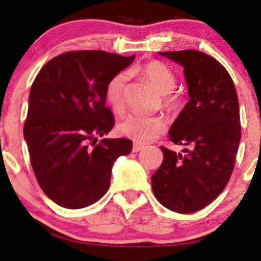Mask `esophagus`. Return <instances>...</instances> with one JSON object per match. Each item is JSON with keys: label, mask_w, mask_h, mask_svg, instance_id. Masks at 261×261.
Returning a JSON list of instances; mask_svg holds the SVG:
<instances>
[{"label": "esophagus", "mask_w": 261, "mask_h": 261, "mask_svg": "<svg viewBox=\"0 0 261 261\" xmlns=\"http://www.w3.org/2000/svg\"><path fill=\"white\" fill-rule=\"evenodd\" d=\"M141 149H144V146H140V145H134L133 146V149H132V152L133 153H137L139 151H141Z\"/></svg>", "instance_id": "1"}]
</instances>
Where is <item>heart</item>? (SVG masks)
<instances>
[{
  "label": "heart",
  "instance_id": "heart-1",
  "mask_svg": "<svg viewBox=\"0 0 261 261\" xmlns=\"http://www.w3.org/2000/svg\"><path fill=\"white\" fill-rule=\"evenodd\" d=\"M128 74L139 76L147 81L159 94L166 95L167 105L173 106L177 103V96L167 95L176 87V74L166 64L158 60L144 63L128 71ZM127 77L124 73H117L110 78L106 87V98L110 107L116 113H122L126 107L124 101V87ZM166 130V122L162 117L142 116L138 114H130L119 124V132L124 137L129 138L137 144H149Z\"/></svg>",
  "mask_w": 261,
  "mask_h": 261
}]
</instances>
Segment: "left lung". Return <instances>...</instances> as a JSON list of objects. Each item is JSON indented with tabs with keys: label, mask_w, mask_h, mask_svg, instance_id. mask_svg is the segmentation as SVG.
<instances>
[{
	"label": "left lung",
	"mask_w": 261,
	"mask_h": 261,
	"mask_svg": "<svg viewBox=\"0 0 261 261\" xmlns=\"http://www.w3.org/2000/svg\"><path fill=\"white\" fill-rule=\"evenodd\" d=\"M184 67L189 102L171 126L170 140L188 148L160 147L164 160L152 176L155 198L172 212L190 214L226 188L241 139L237 90L228 71L196 49L159 52Z\"/></svg>",
	"instance_id": "1"
}]
</instances>
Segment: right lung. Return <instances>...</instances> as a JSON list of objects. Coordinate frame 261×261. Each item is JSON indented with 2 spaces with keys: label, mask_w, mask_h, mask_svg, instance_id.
Here are the masks:
<instances>
[{
  "label": "right lung",
  "mask_w": 261,
  "mask_h": 261,
  "mask_svg": "<svg viewBox=\"0 0 261 261\" xmlns=\"http://www.w3.org/2000/svg\"><path fill=\"white\" fill-rule=\"evenodd\" d=\"M135 56L105 51L59 55L39 71L30 92L23 137L42 191L60 206L94 204L110 185L114 162L129 154L128 139H102L115 120L106 87Z\"/></svg>",
  "instance_id": "1"
}]
</instances>
